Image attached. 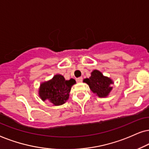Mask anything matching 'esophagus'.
<instances>
[{
	"label": "esophagus",
	"instance_id": "esophagus-1",
	"mask_svg": "<svg viewBox=\"0 0 149 149\" xmlns=\"http://www.w3.org/2000/svg\"><path fill=\"white\" fill-rule=\"evenodd\" d=\"M82 80H83V79H82V77H80V78H78L76 79V82H79V83L82 82Z\"/></svg>",
	"mask_w": 149,
	"mask_h": 149
}]
</instances>
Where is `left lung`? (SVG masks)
<instances>
[{
	"label": "left lung",
	"mask_w": 149,
	"mask_h": 149,
	"mask_svg": "<svg viewBox=\"0 0 149 149\" xmlns=\"http://www.w3.org/2000/svg\"><path fill=\"white\" fill-rule=\"evenodd\" d=\"M84 82L87 83L91 90L100 97H106L112 88L110 86V84H113L112 80L103 76L102 73L97 70L93 71L90 78L84 79Z\"/></svg>",
	"instance_id": "1"
}]
</instances>
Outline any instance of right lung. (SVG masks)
Segmentation results:
<instances>
[{
  "instance_id": "right-lung-1",
  "label": "right lung",
  "mask_w": 149,
  "mask_h": 149,
  "mask_svg": "<svg viewBox=\"0 0 149 149\" xmlns=\"http://www.w3.org/2000/svg\"><path fill=\"white\" fill-rule=\"evenodd\" d=\"M76 84L73 79L66 80L61 75H56L51 80L42 83L39 91L43 101L49 100L54 106H60L68 100L71 88Z\"/></svg>"
}]
</instances>
